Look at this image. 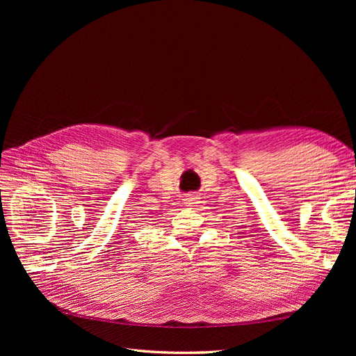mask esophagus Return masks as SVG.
<instances>
[{
    "label": "esophagus",
    "mask_w": 356,
    "mask_h": 356,
    "mask_svg": "<svg viewBox=\"0 0 356 356\" xmlns=\"http://www.w3.org/2000/svg\"><path fill=\"white\" fill-rule=\"evenodd\" d=\"M197 196L196 195H187L186 197H184V203L187 204V207H193V204H196L197 203Z\"/></svg>",
    "instance_id": "34e87169"
}]
</instances>
